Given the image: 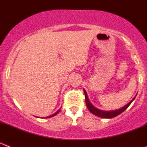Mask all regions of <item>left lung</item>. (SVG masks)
Listing matches in <instances>:
<instances>
[{"instance_id": "8db88e82", "label": "left lung", "mask_w": 147, "mask_h": 147, "mask_svg": "<svg viewBox=\"0 0 147 147\" xmlns=\"http://www.w3.org/2000/svg\"><path fill=\"white\" fill-rule=\"evenodd\" d=\"M84 90V93H85V102H86V105H87V107L88 109L89 110V111L93 115H96V116H98L100 118H104V119H112V118L115 117V116H117V115H120L121 113H123L125 110H127V107H129L130 104L133 102V100L135 99L136 96L134 98H132L130 102L129 103L127 104V105H124V107H121L120 109H117V110H100V109L96 108V107H94L93 105L91 104V102H90L89 98H88V94H87L86 91H85V89H83Z\"/></svg>"}]
</instances>
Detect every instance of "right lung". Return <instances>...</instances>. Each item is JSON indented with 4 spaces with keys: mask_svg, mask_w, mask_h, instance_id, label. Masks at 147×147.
Instances as JSON below:
<instances>
[{
    "mask_svg": "<svg viewBox=\"0 0 147 147\" xmlns=\"http://www.w3.org/2000/svg\"><path fill=\"white\" fill-rule=\"evenodd\" d=\"M60 110H61V109H59V110H58L57 111V112H56V113H54V114H52V115H49V116H47V117H43V118H45V119H47V118H51V117H53V116H54V115H57V114L59 113V111H60ZM36 117H37V116H36ZM37 118H39V117H37Z\"/></svg>",
    "mask_w": 147,
    "mask_h": 147,
    "instance_id": "add662e5",
    "label": "right lung"
}]
</instances>
